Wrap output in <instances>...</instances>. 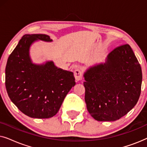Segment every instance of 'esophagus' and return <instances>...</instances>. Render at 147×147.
Instances as JSON below:
<instances>
[{
    "mask_svg": "<svg viewBox=\"0 0 147 147\" xmlns=\"http://www.w3.org/2000/svg\"><path fill=\"white\" fill-rule=\"evenodd\" d=\"M74 76H75L76 80L77 82L80 81L83 78V74H82V71L80 69H76L74 71Z\"/></svg>",
    "mask_w": 147,
    "mask_h": 147,
    "instance_id": "esophagus-1",
    "label": "esophagus"
}]
</instances>
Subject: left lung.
<instances>
[{
	"mask_svg": "<svg viewBox=\"0 0 147 147\" xmlns=\"http://www.w3.org/2000/svg\"><path fill=\"white\" fill-rule=\"evenodd\" d=\"M142 69L128 44L116 47L104 64L84 74L88 111L98 121H114L137 103L141 92Z\"/></svg>",
	"mask_w": 147,
	"mask_h": 147,
	"instance_id": "obj_1",
	"label": "left lung"
}]
</instances>
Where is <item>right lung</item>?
I'll list each match as a JSON object with an SVG mask.
<instances>
[{
  "label": "right lung",
  "mask_w": 147,
  "mask_h": 147,
  "mask_svg": "<svg viewBox=\"0 0 147 147\" xmlns=\"http://www.w3.org/2000/svg\"><path fill=\"white\" fill-rule=\"evenodd\" d=\"M51 41L45 34L25 35L8 59L5 86L10 99L20 111L29 117L49 118L59 111L69 90L75 86L73 72L54 65L32 63L29 55L35 40Z\"/></svg>",
  "instance_id": "1"
}]
</instances>
